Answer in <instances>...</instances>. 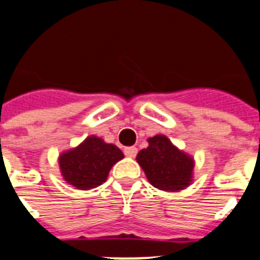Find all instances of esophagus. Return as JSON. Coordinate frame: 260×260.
Listing matches in <instances>:
<instances>
[{"label":"esophagus","mask_w":260,"mask_h":260,"mask_svg":"<svg viewBox=\"0 0 260 260\" xmlns=\"http://www.w3.org/2000/svg\"><path fill=\"white\" fill-rule=\"evenodd\" d=\"M123 152H125L126 156L134 157L135 155H137V152H138V150H137V147H126Z\"/></svg>","instance_id":"esophagus-1"}]
</instances>
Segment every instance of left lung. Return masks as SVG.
I'll list each match as a JSON object with an SVG mask.
<instances>
[{
	"label": "left lung",
	"mask_w": 260,
	"mask_h": 260,
	"mask_svg": "<svg viewBox=\"0 0 260 260\" xmlns=\"http://www.w3.org/2000/svg\"><path fill=\"white\" fill-rule=\"evenodd\" d=\"M148 147L137 155V161L152 187L167 192L185 189L193 180L194 159L179 150L163 134L148 138Z\"/></svg>",
	"instance_id": "obj_1"
}]
</instances>
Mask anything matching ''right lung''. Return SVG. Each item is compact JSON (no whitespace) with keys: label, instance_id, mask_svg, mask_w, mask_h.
<instances>
[{"label":"right lung","instance_id":"add662e5","mask_svg":"<svg viewBox=\"0 0 260 260\" xmlns=\"http://www.w3.org/2000/svg\"><path fill=\"white\" fill-rule=\"evenodd\" d=\"M123 156L115 145L89 135L79 146L61 152L57 160L64 181L77 189L88 190L105 183L113 166Z\"/></svg>","mask_w":260,"mask_h":260}]
</instances>
